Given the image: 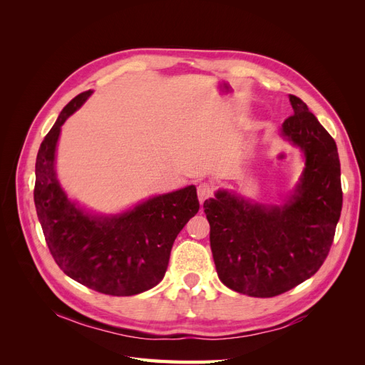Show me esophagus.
I'll use <instances>...</instances> for the list:
<instances>
[{
    "mask_svg": "<svg viewBox=\"0 0 365 365\" xmlns=\"http://www.w3.org/2000/svg\"><path fill=\"white\" fill-rule=\"evenodd\" d=\"M213 192H215V187L212 184L201 182L197 185V200H200V202L202 204L205 200H208V197L213 195Z\"/></svg>",
    "mask_w": 365,
    "mask_h": 365,
    "instance_id": "obj_1",
    "label": "esophagus"
}]
</instances>
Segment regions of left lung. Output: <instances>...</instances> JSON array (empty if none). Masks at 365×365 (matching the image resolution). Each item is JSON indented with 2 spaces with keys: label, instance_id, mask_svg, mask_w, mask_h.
Returning a JSON list of instances; mask_svg holds the SVG:
<instances>
[{
  "label": "left lung",
  "instance_id": "8db88e82",
  "mask_svg": "<svg viewBox=\"0 0 365 365\" xmlns=\"http://www.w3.org/2000/svg\"><path fill=\"white\" fill-rule=\"evenodd\" d=\"M280 135L303 153L304 169L283 204H262L220 189L204 202L220 282L250 297H275L319 269L342 207L336 143L292 94Z\"/></svg>",
  "mask_w": 365,
  "mask_h": 365
}]
</instances>
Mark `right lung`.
Returning a JSON list of instances; mask_svg holds the SVG:
<instances>
[{"label": "right lung", "mask_w": 365, "mask_h": 365, "mask_svg": "<svg viewBox=\"0 0 365 365\" xmlns=\"http://www.w3.org/2000/svg\"><path fill=\"white\" fill-rule=\"evenodd\" d=\"M88 90L62 109L36 157L35 205L48 250L58 267L86 288L129 297L157 286L169 264L172 245L197 210L196 187L152 196L125 212H88L65 193L56 175L61 128L79 109Z\"/></svg>", "instance_id": "add662e5"}]
</instances>
